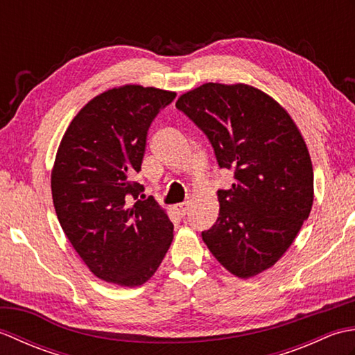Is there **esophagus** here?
Returning a JSON list of instances; mask_svg holds the SVG:
<instances>
[{
  "instance_id": "1",
  "label": "esophagus",
  "mask_w": 355,
  "mask_h": 355,
  "mask_svg": "<svg viewBox=\"0 0 355 355\" xmlns=\"http://www.w3.org/2000/svg\"><path fill=\"white\" fill-rule=\"evenodd\" d=\"M173 210H175V214L178 216H184L187 214V210H189V202L184 201V202H178V205L173 206Z\"/></svg>"
}]
</instances>
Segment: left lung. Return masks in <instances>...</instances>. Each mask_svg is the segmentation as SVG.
<instances>
[{"label": "left lung", "mask_w": 355, "mask_h": 355, "mask_svg": "<svg viewBox=\"0 0 355 355\" xmlns=\"http://www.w3.org/2000/svg\"><path fill=\"white\" fill-rule=\"evenodd\" d=\"M175 107L207 135L220 168L235 173L230 189L218 191L220 214L202 241L241 279L273 267L314 200L311 157L297 125L273 97L247 84L209 82L180 96Z\"/></svg>", "instance_id": "obj_1"}]
</instances>
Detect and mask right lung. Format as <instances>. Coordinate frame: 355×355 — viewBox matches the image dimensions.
Here are the masks:
<instances>
[{"instance_id":"1","label":"right lung","mask_w":355,"mask_h":355,"mask_svg":"<svg viewBox=\"0 0 355 355\" xmlns=\"http://www.w3.org/2000/svg\"><path fill=\"white\" fill-rule=\"evenodd\" d=\"M177 93L141 85L107 89L82 108L59 143L51 169L53 205L74 250L94 276L140 286L160 267L173 224L157 201L137 199L154 117Z\"/></svg>"}]
</instances>
